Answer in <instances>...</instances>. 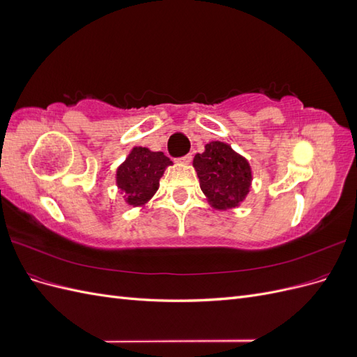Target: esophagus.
<instances>
[{"mask_svg": "<svg viewBox=\"0 0 357 357\" xmlns=\"http://www.w3.org/2000/svg\"><path fill=\"white\" fill-rule=\"evenodd\" d=\"M190 160H192V155H186V156L177 159V162H180V164H183V165H188Z\"/></svg>", "mask_w": 357, "mask_h": 357, "instance_id": "34e87169", "label": "esophagus"}]
</instances>
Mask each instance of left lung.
Returning a JSON list of instances; mask_svg holds the SVG:
<instances>
[{"label":"left lung","mask_w":357,"mask_h":357,"mask_svg":"<svg viewBox=\"0 0 357 357\" xmlns=\"http://www.w3.org/2000/svg\"><path fill=\"white\" fill-rule=\"evenodd\" d=\"M199 186L215 210L235 208L245 199L252 186V167L248 160L223 142L205 144L202 153L193 158Z\"/></svg>","instance_id":"8db88e82"}]
</instances>
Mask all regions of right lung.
Masks as SVG:
<instances>
[{
    "mask_svg": "<svg viewBox=\"0 0 357 357\" xmlns=\"http://www.w3.org/2000/svg\"><path fill=\"white\" fill-rule=\"evenodd\" d=\"M169 165L171 159L162 152L134 147L116 171V185L125 193L126 204L144 207L159 189V180Z\"/></svg>",
    "mask_w": 357,
    "mask_h": 357,
    "instance_id": "obj_1",
    "label": "right lung"
}]
</instances>
